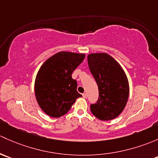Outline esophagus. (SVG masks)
<instances>
[{
  "mask_svg": "<svg viewBox=\"0 0 158 158\" xmlns=\"http://www.w3.org/2000/svg\"><path fill=\"white\" fill-rule=\"evenodd\" d=\"M82 97H83L84 98H87V94H86V93H83V94H82Z\"/></svg>",
  "mask_w": 158,
  "mask_h": 158,
  "instance_id": "obj_1",
  "label": "esophagus"
}]
</instances>
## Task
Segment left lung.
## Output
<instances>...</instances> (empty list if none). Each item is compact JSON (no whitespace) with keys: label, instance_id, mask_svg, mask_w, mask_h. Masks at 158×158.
<instances>
[{"label":"left lung","instance_id":"left-lung-1","mask_svg":"<svg viewBox=\"0 0 158 158\" xmlns=\"http://www.w3.org/2000/svg\"><path fill=\"white\" fill-rule=\"evenodd\" d=\"M89 67L98 86L97 103L91 104V111L101 120H111L125 108L129 98L127 76L119 64L106 53L88 55Z\"/></svg>","mask_w":158,"mask_h":158}]
</instances>
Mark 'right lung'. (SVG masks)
<instances>
[{
	"mask_svg": "<svg viewBox=\"0 0 158 158\" xmlns=\"http://www.w3.org/2000/svg\"><path fill=\"white\" fill-rule=\"evenodd\" d=\"M85 54L60 51L44 61L36 75L35 94L41 109L51 117L66 114L76 99L82 97L72 73Z\"/></svg>",
	"mask_w": 158,
	"mask_h": 158,
	"instance_id": "add662e5",
	"label": "right lung"
}]
</instances>
